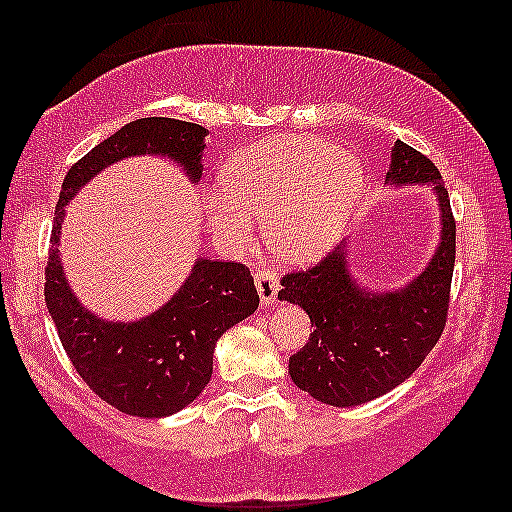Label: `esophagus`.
Returning a JSON list of instances; mask_svg holds the SVG:
<instances>
[{
  "mask_svg": "<svg viewBox=\"0 0 512 512\" xmlns=\"http://www.w3.org/2000/svg\"><path fill=\"white\" fill-rule=\"evenodd\" d=\"M254 282H256V291H258V301H261L263 308H275L277 291H280V282H277L275 272H270V270L256 272Z\"/></svg>",
  "mask_w": 512,
  "mask_h": 512,
  "instance_id": "34e87169",
  "label": "esophagus"
}]
</instances>
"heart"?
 <instances>
[{"instance_id":"heart-1","label":"heart","mask_w":512,"mask_h":512,"mask_svg":"<svg viewBox=\"0 0 512 512\" xmlns=\"http://www.w3.org/2000/svg\"><path fill=\"white\" fill-rule=\"evenodd\" d=\"M223 192L207 195V221L225 244L247 249L251 216L268 247L291 265H308L334 247L360 202V159L315 136L254 143L225 164Z\"/></svg>"}]
</instances>
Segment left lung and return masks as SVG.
<instances>
[{
  "mask_svg": "<svg viewBox=\"0 0 512 512\" xmlns=\"http://www.w3.org/2000/svg\"><path fill=\"white\" fill-rule=\"evenodd\" d=\"M440 178L428 157L395 141L386 185H426L440 211L433 256L407 284L374 289L357 280L350 242L315 268L282 280L277 298L301 305L315 327L308 343L289 357V376L317 402L357 407L390 393L421 367L440 338L456 256V223Z\"/></svg>",
  "mask_w": 512,
  "mask_h": 512,
  "instance_id": "obj_1",
  "label": "left lung"
}]
</instances>
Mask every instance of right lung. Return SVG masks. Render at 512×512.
Wrapping results in <instances>:
<instances>
[{
	"label": "right lung",
	"instance_id": "add662e5",
	"mask_svg": "<svg viewBox=\"0 0 512 512\" xmlns=\"http://www.w3.org/2000/svg\"><path fill=\"white\" fill-rule=\"evenodd\" d=\"M209 129L171 117H143L86 152L65 176L51 230L44 298L72 367L112 407L164 418L195 402L214 371L216 341L256 313L254 277L240 263L197 256L176 294L145 317L122 322L96 315L65 277L61 235L65 209L84 185L131 157L174 162L192 185L204 171Z\"/></svg>",
	"mask_w": 512,
	"mask_h": 512
}]
</instances>
